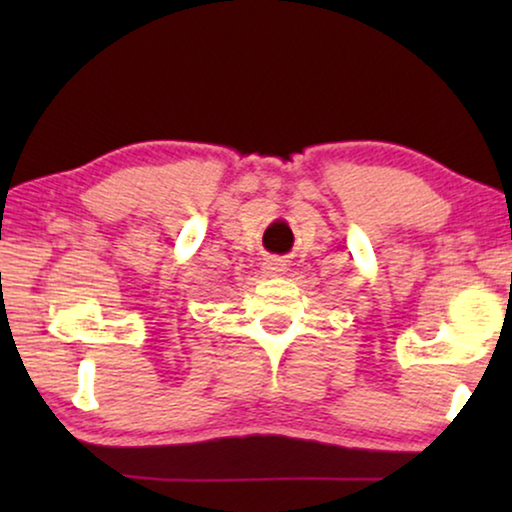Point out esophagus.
I'll return each mask as SVG.
<instances>
[{"instance_id":"1","label":"esophagus","mask_w":512,"mask_h":512,"mask_svg":"<svg viewBox=\"0 0 512 512\" xmlns=\"http://www.w3.org/2000/svg\"><path fill=\"white\" fill-rule=\"evenodd\" d=\"M263 270L268 275H282V272H286V261L282 256H268L263 261Z\"/></svg>"}]
</instances>
